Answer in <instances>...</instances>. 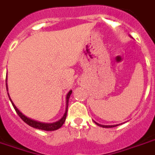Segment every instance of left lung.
<instances>
[{
  "instance_id": "1",
  "label": "left lung",
  "mask_w": 155,
  "mask_h": 155,
  "mask_svg": "<svg viewBox=\"0 0 155 155\" xmlns=\"http://www.w3.org/2000/svg\"><path fill=\"white\" fill-rule=\"evenodd\" d=\"M94 123H95L96 125H98V126H100V127H105V128L114 127H117V126H118V125H120V124H116V125H101V124H100V123H96V122H95V121H94ZM121 124H122V123H121Z\"/></svg>"
}]
</instances>
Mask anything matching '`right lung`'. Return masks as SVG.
<instances>
[{
	"instance_id": "right-lung-1",
	"label": "right lung",
	"mask_w": 155,
	"mask_h": 155,
	"mask_svg": "<svg viewBox=\"0 0 155 155\" xmlns=\"http://www.w3.org/2000/svg\"><path fill=\"white\" fill-rule=\"evenodd\" d=\"M6 90L8 91V86H7V79H6ZM73 92V91L70 90L68 92L67 95H66V109H65V112L63 115V117L60 118V120L56 121V122H54V123H41V122H38V121L33 120V119H31V118H29V117H26L24 114H22V113L19 111L18 109V108L15 105V104L13 103L12 100L10 99V95H9V93H8V95H9V98H10V102L12 103L13 107L15 108V109L16 113L18 114V115L19 117H21V119L24 121V123H26L28 125H29L30 127H34V128L37 129H40V130H43V131H55L57 129L60 128L62 125L64 123L65 119H66V116H67V112H68V100H69V97H70L71 94Z\"/></svg>"
}]
</instances>
